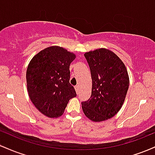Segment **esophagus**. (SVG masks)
I'll return each instance as SVG.
<instances>
[{
    "label": "esophagus",
    "mask_w": 155,
    "mask_h": 155,
    "mask_svg": "<svg viewBox=\"0 0 155 155\" xmlns=\"http://www.w3.org/2000/svg\"><path fill=\"white\" fill-rule=\"evenodd\" d=\"M75 90H76V93H79V85H76L75 86Z\"/></svg>",
    "instance_id": "1"
}]
</instances>
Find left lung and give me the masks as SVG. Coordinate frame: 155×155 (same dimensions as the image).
<instances>
[{
  "label": "left lung",
  "mask_w": 155,
  "mask_h": 155,
  "mask_svg": "<svg viewBox=\"0 0 155 155\" xmlns=\"http://www.w3.org/2000/svg\"><path fill=\"white\" fill-rule=\"evenodd\" d=\"M92 80V94L83 101L85 116L94 122L111 118L120 110L129 87V76L123 62L107 49L84 54Z\"/></svg>",
  "instance_id": "left-lung-1"
}]
</instances>
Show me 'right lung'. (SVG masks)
Masks as SVG:
<instances>
[{
	"instance_id": "1",
	"label": "right lung",
	"mask_w": 155,
	"mask_h": 155,
	"mask_svg": "<svg viewBox=\"0 0 155 155\" xmlns=\"http://www.w3.org/2000/svg\"><path fill=\"white\" fill-rule=\"evenodd\" d=\"M74 53L63 47L46 48L31 60L26 72L30 98L41 113L50 118L63 114L70 99L76 97L69 82Z\"/></svg>"
}]
</instances>
